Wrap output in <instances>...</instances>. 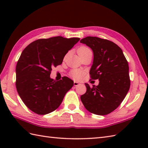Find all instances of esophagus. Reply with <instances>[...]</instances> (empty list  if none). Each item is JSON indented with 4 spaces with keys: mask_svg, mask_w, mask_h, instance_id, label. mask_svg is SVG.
I'll return each instance as SVG.
<instances>
[{
    "mask_svg": "<svg viewBox=\"0 0 148 148\" xmlns=\"http://www.w3.org/2000/svg\"><path fill=\"white\" fill-rule=\"evenodd\" d=\"M79 83H78V82H77V81H74V85L75 86H78V85H79Z\"/></svg>",
    "mask_w": 148,
    "mask_h": 148,
    "instance_id": "obj_1",
    "label": "esophagus"
}]
</instances>
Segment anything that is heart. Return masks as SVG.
<instances>
[{"label":"heart","instance_id":"obj_1","mask_svg":"<svg viewBox=\"0 0 148 148\" xmlns=\"http://www.w3.org/2000/svg\"><path fill=\"white\" fill-rule=\"evenodd\" d=\"M90 51L89 48H86V47H81L79 49H78V54L81 55L82 53H84L87 51ZM84 74V72L83 71L79 70V69H74L71 72V76L72 77H73L74 79H80L81 77H83Z\"/></svg>","mask_w":148,"mask_h":148}]
</instances>
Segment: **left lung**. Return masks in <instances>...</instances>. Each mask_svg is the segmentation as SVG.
Listing matches in <instances>:
<instances>
[{"instance_id": "1", "label": "left lung", "mask_w": 148, "mask_h": 148, "mask_svg": "<svg viewBox=\"0 0 148 148\" xmlns=\"http://www.w3.org/2000/svg\"><path fill=\"white\" fill-rule=\"evenodd\" d=\"M92 49L93 64L91 79H99L97 86L90 88L81 96L88 111L95 114L106 115L120 105L129 90V67L122 49L113 42L97 37H86L80 40Z\"/></svg>"}]
</instances>
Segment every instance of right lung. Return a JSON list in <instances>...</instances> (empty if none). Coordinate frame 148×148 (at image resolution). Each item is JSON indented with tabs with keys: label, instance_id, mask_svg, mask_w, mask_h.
<instances>
[{
	"label": "right lung",
	"instance_id": "right-lung-1",
	"mask_svg": "<svg viewBox=\"0 0 148 148\" xmlns=\"http://www.w3.org/2000/svg\"><path fill=\"white\" fill-rule=\"evenodd\" d=\"M79 38L61 36L38 39L22 51L16 67V86L19 96L31 111L38 114L54 111L74 85L67 77H50L53 67L62 64L65 55Z\"/></svg>",
	"mask_w": 148,
	"mask_h": 148
}]
</instances>
